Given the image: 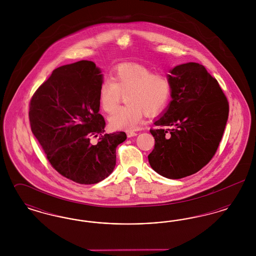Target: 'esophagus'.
<instances>
[{
  "mask_svg": "<svg viewBox=\"0 0 256 256\" xmlns=\"http://www.w3.org/2000/svg\"><path fill=\"white\" fill-rule=\"evenodd\" d=\"M137 132H130V130H128L126 132V135H128V138H130V137H134V136H136L137 135Z\"/></svg>",
  "mask_w": 256,
  "mask_h": 256,
  "instance_id": "esophagus-1",
  "label": "esophagus"
}]
</instances>
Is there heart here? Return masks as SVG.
<instances>
[{
	"label": "heart",
	"mask_w": 256,
	"mask_h": 256,
	"mask_svg": "<svg viewBox=\"0 0 256 256\" xmlns=\"http://www.w3.org/2000/svg\"><path fill=\"white\" fill-rule=\"evenodd\" d=\"M124 94L128 104L114 110L108 122L114 130H132L139 126L144 112L156 115L167 106L170 97V80L164 74L152 73L144 65L122 63L115 67L111 80H104L100 86L102 108L111 112Z\"/></svg>",
	"instance_id": "heart-1"
}]
</instances>
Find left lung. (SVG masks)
<instances>
[{"label":"left lung","mask_w":256,"mask_h":256,"mask_svg":"<svg viewBox=\"0 0 256 256\" xmlns=\"http://www.w3.org/2000/svg\"><path fill=\"white\" fill-rule=\"evenodd\" d=\"M168 76V110L150 128L156 144L148 158L164 178L178 180L204 168L215 156L228 118L230 106L216 78L204 66L189 62Z\"/></svg>","instance_id":"1"}]
</instances>
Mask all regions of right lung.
I'll use <instances>...</instances> for the list:
<instances>
[{
  "label": "right lung",
  "instance_id": "add662e5",
  "mask_svg": "<svg viewBox=\"0 0 256 256\" xmlns=\"http://www.w3.org/2000/svg\"><path fill=\"white\" fill-rule=\"evenodd\" d=\"M100 70L82 60L56 69L30 102V128L52 167L80 184L104 180L116 165V148L124 132L106 134L98 113ZM98 138L97 144L90 139Z\"/></svg>",
  "mask_w": 256,
  "mask_h": 256
}]
</instances>
